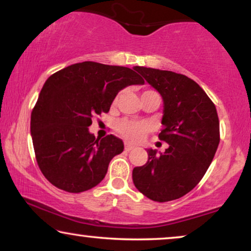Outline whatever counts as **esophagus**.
<instances>
[{"mask_svg":"<svg viewBox=\"0 0 251 251\" xmlns=\"http://www.w3.org/2000/svg\"><path fill=\"white\" fill-rule=\"evenodd\" d=\"M133 149H135V146L131 145V144H129V143H126V144H125V150L128 151V152H129V151L133 150Z\"/></svg>","mask_w":251,"mask_h":251,"instance_id":"obj_1","label":"esophagus"}]
</instances>
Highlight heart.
I'll return each instance as SVG.
<instances>
[{
    "instance_id": "1",
    "label": "heart",
    "mask_w": 251,
    "mask_h": 251,
    "mask_svg": "<svg viewBox=\"0 0 251 251\" xmlns=\"http://www.w3.org/2000/svg\"><path fill=\"white\" fill-rule=\"evenodd\" d=\"M118 131L130 142H138L143 139V137L149 131V125L145 122L130 121V120H123L120 121L116 126Z\"/></svg>"
}]
</instances>
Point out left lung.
I'll list each match as a JSON object with an SVG mask.
<instances>
[{
	"label": "left lung",
	"mask_w": 251,
	"mask_h": 251,
	"mask_svg": "<svg viewBox=\"0 0 251 251\" xmlns=\"http://www.w3.org/2000/svg\"><path fill=\"white\" fill-rule=\"evenodd\" d=\"M163 100L159 138L164 153L147 149L149 160L132 170L140 193L156 202L179 199L199 184L219 144V121L214 102L200 85L183 74L133 67Z\"/></svg>",
	"instance_id": "1"
}]
</instances>
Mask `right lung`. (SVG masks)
Masks as SVG:
<instances>
[{"label":"right lung","mask_w":251,"mask_h":251,"mask_svg":"<svg viewBox=\"0 0 251 251\" xmlns=\"http://www.w3.org/2000/svg\"><path fill=\"white\" fill-rule=\"evenodd\" d=\"M143 83L131 68L94 61L73 64L48 78L30 115V135L37 164L51 184L80 193L104 179L125 145L113 135L96 138L88 128L94 116L109 111L122 89Z\"/></svg>","instance_id":"right-lung-1"}]
</instances>
